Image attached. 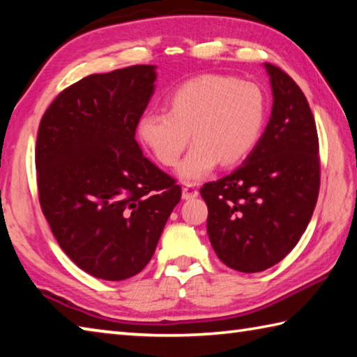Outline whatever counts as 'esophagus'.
<instances>
[{
  "mask_svg": "<svg viewBox=\"0 0 357 357\" xmlns=\"http://www.w3.org/2000/svg\"><path fill=\"white\" fill-rule=\"evenodd\" d=\"M198 197V190L195 189V187H192V185H185V187H183V199H193V198H197Z\"/></svg>",
  "mask_w": 357,
  "mask_h": 357,
  "instance_id": "34e87169",
  "label": "esophagus"
}]
</instances>
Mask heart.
Listing matches in <instances>:
<instances>
[{
  "label": "heart",
  "instance_id": "obj_1",
  "mask_svg": "<svg viewBox=\"0 0 357 357\" xmlns=\"http://www.w3.org/2000/svg\"><path fill=\"white\" fill-rule=\"evenodd\" d=\"M168 112L146 111L137 120V137L154 159L176 165L193 139L192 150L176 168L181 181L199 183L222 165H236L261 137L267 105L262 90L248 81L204 75L184 82L167 100Z\"/></svg>",
  "mask_w": 357,
  "mask_h": 357
}]
</instances>
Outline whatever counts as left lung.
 <instances>
[{
	"instance_id": "obj_1",
	"label": "left lung",
	"mask_w": 357,
	"mask_h": 357,
	"mask_svg": "<svg viewBox=\"0 0 357 357\" xmlns=\"http://www.w3.org/2000/svg\"><path fill=\"white\" fill-rule=\"evenodd\" d=\"M273 106L256 146L228 176L207 183V236L220 261L257 273L295 248L312 217L320 187L319 137L301 89L264 63Z\"/></svg>"
}]
</instances>
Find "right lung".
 Instances as JSON below:
<instances>
[{
    "mask_svg": "<svg viewBox=\"0 0 357 357\" xmlns=\"http://www.w3.org/2000/svg\"><path fill=\"white\" fill-rule=\"evenodd\" d=\"M156 66L90 75L57 95L38 126L43 215L63 252L105 281L146 267L181 187L135 142L156 90Z\"/></svg>",
    "mask_w": 357,
    "mask_h": 357,
    "instance_id": "1",
    "label": "right lung"
}]
</instances>
